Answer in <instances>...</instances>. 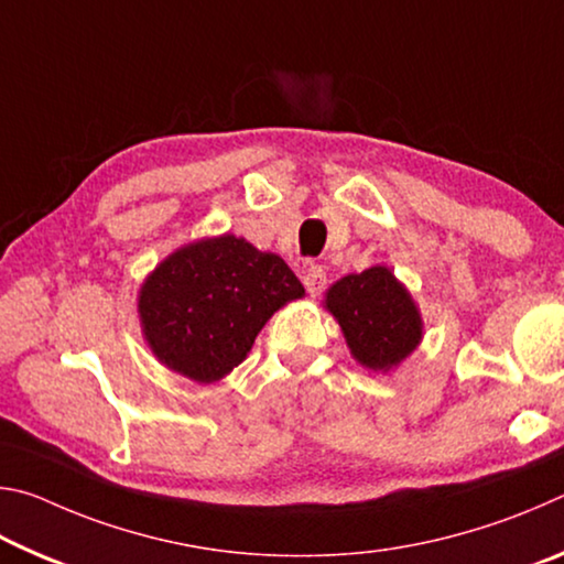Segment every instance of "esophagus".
<instances>
[{"mask_svg":"<svg viewBox=\"0 0 564 564\" xmlns=\"http://www.w3.org/2000/svg\"><path fill=\"white\" fill-rule=\"evenodd\" d=\"M303 285H305V291H308V295H313V299H316V295H321V291L326 289V271L321 269V265H308V269L303 271Z\"/></svg>","mask_w":564,"mask_h":564,"instance_id":"esophagus-1","label":"esophagus"}]
</instances>
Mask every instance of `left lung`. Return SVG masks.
Segmentation results:
<instances>
[{
	"mask_svg": "<svg viewBox=\"0 0 564 564\" xmlns=\"http://www.w3.org/2000/svg\"><path fill=\"white\" fill-rule=\"evenodd\" d=\"M326 308L338 321L350 356L376 373L400 366L423 338L417 305L388 265L343 275L328 289Z\"/></svg>",
	"mask_w": 564,
	"mask_h": 564,
	"instance_id": "left-lung-1",
	"label": "left lung"
}]
</instances>
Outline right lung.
Here are the masks:
<instances>
[{
  "instance_id": "obj_1",
  "label": "right lung",
  "mask_w": 564,
  "mask_h": 564,
  "mask_svg": "<svg viewBox=\"0 0 564 564\" xmlns=\"http://www.w3.org/2000/svg\"><path fill=\"white\" fill-rule=\"evenodd\" d=\"M303 295L281 256L224 234L178 248L147 275L139 321L159 362L216 383L248 356L265 321Z\"/></svg>"
}]
</instances>
